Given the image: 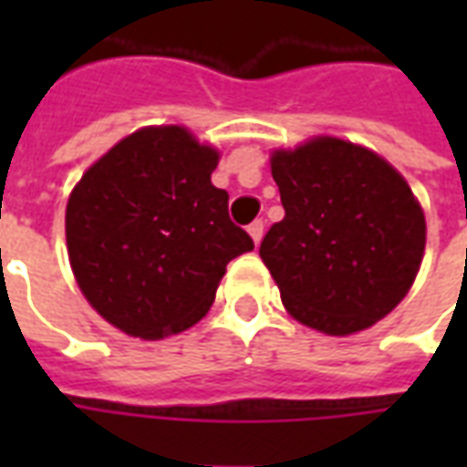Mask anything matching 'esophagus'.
<instances>
[{"mask_svg":"<svg viewBox=\"0 0 467 467\" xmlns=\"http://www.w3.org/2000/svg\"><path fill=\"white\" fill-rule=\"evenodd\" d=\"M247 233H250V237L254 240V244H260V240H263L265 234V223L263 220H254V223H250V227H247Z\"/></svg>","mask_w":467,"mask_h":467,"instance_id":"34e87169","label":"esophagus"}]
</instances>
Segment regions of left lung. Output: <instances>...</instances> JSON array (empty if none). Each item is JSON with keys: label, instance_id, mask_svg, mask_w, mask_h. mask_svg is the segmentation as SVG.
<instances>
[{"label": "left lung", "instance_id": "left-lung-1", "mask_svg": "<svg viewBox=\"0 0 467 467\" xmlns=\"http://www.w3.org/2000/svg\"><path fill=\"white\" fill-rule=\"evenodd\" d=\"M270 164L285 217L267 230L260 257L287 313L327 335L382 320L425 253V214L402 174L337 137L275 150Z\"/></svg>", "mask_w": 467, "mask_h": 467}]
</instances>
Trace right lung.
<instances>
[{
    "instance_id": "1",
    "label": "right lung",
    "mask_w": 467,
    "mask_h": 467,
    "mask_svg": "<svg viewBox=\"0 0 467 467\" xmlns=\"http://www.w3.org/2000/svg\"><path fill=\"white\" fill-rule=\"evenodd\" d=\"M220 152L184 127H144L77 182L67 250L77 285L107 323L142 340L182 333L214 303L224 267L253 237L213 184Z\"/></svg>"
}]
</instances>
